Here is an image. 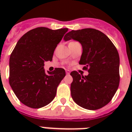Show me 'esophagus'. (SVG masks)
<instances>
[{"label":"esophagus","mask_w":132,"mask_h":132,"mask_svg":"<svg viewBox=\"0 0 132 132\" xmlns=\"http://www.w3.org/2000/svg\"><path fill=\"white\" fill-rule=\"evenodd\" d=\"M66 72L67 75H69L70 74V70H66Z\"/></svg>","instance_id":"esophagus-1"}]
</instances>
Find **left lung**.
<instances>
[{
  "instance_id": "8db88e82",
  "label": "left lung",
  "mask_w": 132,
  "mask_h": 132,
  "mask_svg": "<svg viewBox=\"0 0 132 132\" xmlns=\"http://www.w3.org/2000/svg\"><path fill=\"white\" fill-rule=\"evenodd\" d=\"M64 41L74 40L82 46L79 64L84 65L88 75L81 76L77 71L70 75L71 96L81 108L94 110L106 105L119 88V53L108 37L94 29L72 30L65 35Z\"/></svg>"
}]
</instances>
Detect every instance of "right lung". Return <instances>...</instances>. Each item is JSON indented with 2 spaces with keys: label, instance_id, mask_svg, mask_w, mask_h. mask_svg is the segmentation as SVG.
I'll list each match as a JSON object with an SVG mask.
<instances>
[{
  "label": "right lung",
  "instance_id": "add662e5",
  "mask_svg": "<svg viewBox=\"0 0 132 132\" xmlns=\"http://www.w3.org/2000/svg\"><path fill=\"white\" fill-rule=\"evenodd\" d=\"M68 31L38 27L18 40L9 59V84L18 98L27 106L40 108L53 100L66 72L57 68L45 72L44 62L51 61L54 51Z\"/></svg>",
  "mask_w": 132,
  "mask_h": 132
}]
</instances>
